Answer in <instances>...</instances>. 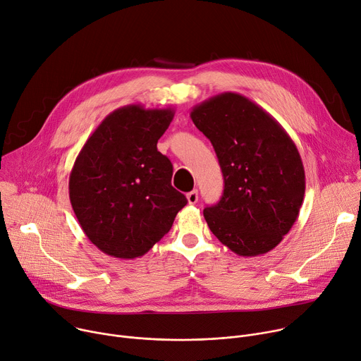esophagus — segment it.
Returning <instances> with one entry per match:
<instances>
[{"label":"esophagus","mask_w":361,"mask_h":361,"mask_svg":"<svg viewBox=\"0 0 361 361\" xmlns=\"http://www.w3.org/2000/svg\"><path fill=\"white\" fill-rule=\"evenodd\" d=\"M187 200L190 204H195L199 202V191L197 190H192L187 194Z\"/></svg>","instance_id":"1"}]
</instances>
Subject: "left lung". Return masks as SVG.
I'll list each match as a JSON object with an SVG mask.
<instances>
[{
  "label": "left lung",
  "mask_w": 361,
  "mask_h": 361,
  "mask_svg": "<svg viewBox=\"0 0 361 361\" xmlns=\"http://www.w3.org/2000/svg\"><path fill=\"white\" fill-rule=\"evenodd\" d=\"M190 116L210 140L224 178L220 202L203 212L210 231L239 256L272 250L304 202L297 145L274 116L240 93L216 94Z\"/></svg>",
  "instance_id": "obj_1"
}]
</instances>
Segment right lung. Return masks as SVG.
<instances>
[{"instance_id":"1","label":"right lung","mask_w":361,"mask_h":361,"mask_svg":"<svg viewBox=\"0 0 361 361\" xmlns=\"http://www.w3.org/2000/svg\"><path fill=\"white\" fill-rule=\"evenodd\" d=\"M173 118L171 108L122 106L93 130L75 161L73 212L87 239L109 256L145 255L187 204L171 185V161L157 149Z\"/></svg>"}]
</instances>
